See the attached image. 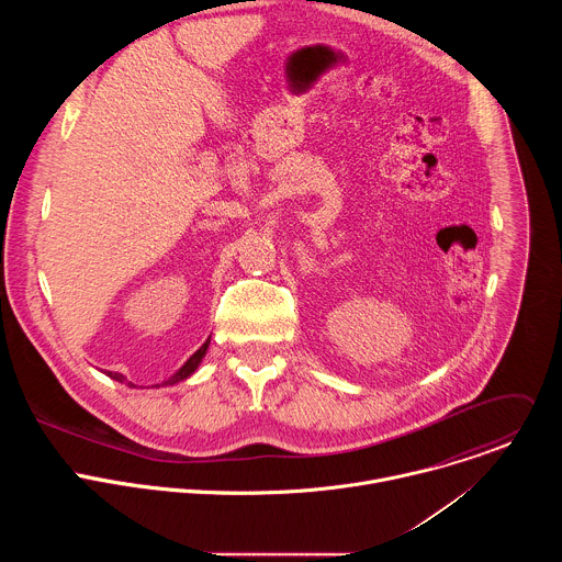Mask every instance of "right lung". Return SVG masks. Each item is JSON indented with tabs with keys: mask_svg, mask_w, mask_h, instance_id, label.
<instances>
[{
	"mask_svg": "<svg viewBox=\"0 0 562 562\" xmlns=\"http://www.w3.org/2000/svg\"><path fill=\"white\" fill-rule=\"evenodd\" d=\"M206 349H209V340H206V342H204V345H202V347H200V349H198V351H195V353L184 362V367H182L173 378H169L165 384H176V382H180V380H187V378L198 369V364L202 362V358L206 356ZM106 375H109V378H113V380H117V382H124V380H126L122 373H115V371H106ZM128 384H131V382H128ZM131 386H133V384H131Z\"/></svg>",
	"mask_w": 562,
	"mask_h": 562,
	"instance_id": "add662e5",
	"label": "right lung"
}]
</instances>
